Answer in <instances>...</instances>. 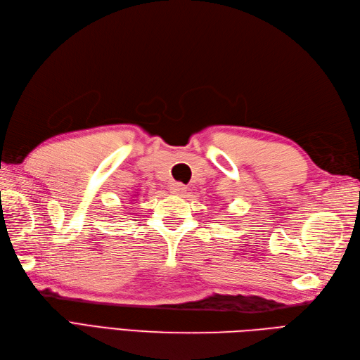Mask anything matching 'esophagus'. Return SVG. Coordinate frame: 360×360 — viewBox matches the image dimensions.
Wrapping results in <instances>:
<instances>
[{"label":"esophagus","instance_id":"1","mask_svg":"<svg viewBox=\"0 0 360 360\" xmlns=\"http://www.w3.org/2000/svg\"><path fill=\"white\" fill-rule=\"evenodd\" d=\"M169 191L172 193H176V195H181L184 191H186V186H184V184H181V183H171Z\"/></svg>","mask_w":360,"mask_h":360}]
</instances>
